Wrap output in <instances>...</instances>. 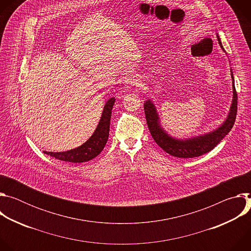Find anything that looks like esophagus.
I'll list each match as a JSON object with an SVG mask.
<instances>
[{"label": "esophagus", "instance_id": "1", "mask_svg": "<svg viewBox=\"0 0 251 251\" xmlns=\"http://www.w3.org/2000/svg\"><path fill=\"white\" fill-rule=\"evenodd\" d=\"M125 84L128 86H134V85H138L139 84V79L135 76V75H128L125 80H124Z\"/></svg>", "mask_w": 251, "mask_h": 251}]
</instances>
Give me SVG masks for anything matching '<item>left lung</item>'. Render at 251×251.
I'll return each instance as SVG.
<instances>
[{"mask_svg": "<svg viewBox=\"0 0 251 251\" xmlns=\"http://www.w3.org/2000/svg\"><path fill=\"white\" fill-rule=\"evenodd\" d=\"M218 39L221 47L223 48L220 38ZM144 110H145V116H146L148 128L158 146H160L165 152H167L171 156H174L176 158H195V157H200L211 151L231 130L235 122L236 112H237V93L233 83V100L231 104L230 112L227 119L226 120V122L223 124L222 127H220L218 130L213 131L209 134L200 136L187 141L175 140L170 136H168L163 131V129L160 127L158 122L159 118L155 109V106L150 100H148L144 104Z\"/></svg>", "mask_w": 251, "mask_h": 251, "instance_id": "1", "label": "left lung"}]
</instances>
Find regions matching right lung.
<instances>
[{
	"label": "right lung",
	"instance_id": "1",
	"mask_svg": "<svg viewBox=\"0 0 251 251\" xmlns=\"http://www.w3.org/2000/svg\"><path fill=\"white\" fill-rule=\"evenodd\" d=\"M114 102V98H111L106 102L96 130L83 145L66 152H45V154L50 155V157H54L55 159H58L60 161L71 163H83L95 158L103 150L107 140H108L110 118Z\"/></svg>",
	"mask_w": 251,
	"mask_h": 251
}]
</instances>
